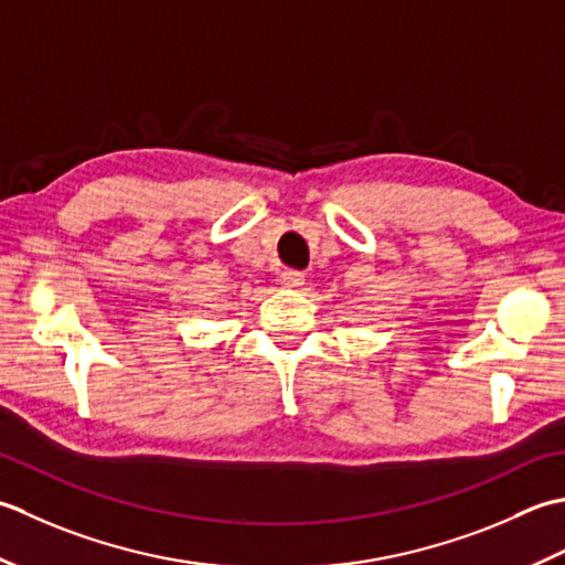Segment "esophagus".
<instances>
[{
    "instance_id": "obj_1",
    "label": "esophagus",
    "mask_w": 565,
    "mask_h": 565,
    "mask_svg": "<svg viewBox=\"0 0 565 565\" xmlns=\"http://www.w3.org/2000/svg\"><path fill=\"white\" fill-rule=\"evenodd\" d=\"M280 282H282V287H299V285H305V275L302 273H297V270H285L282 275H280Z\"/></svg>"
}]
</instances>
